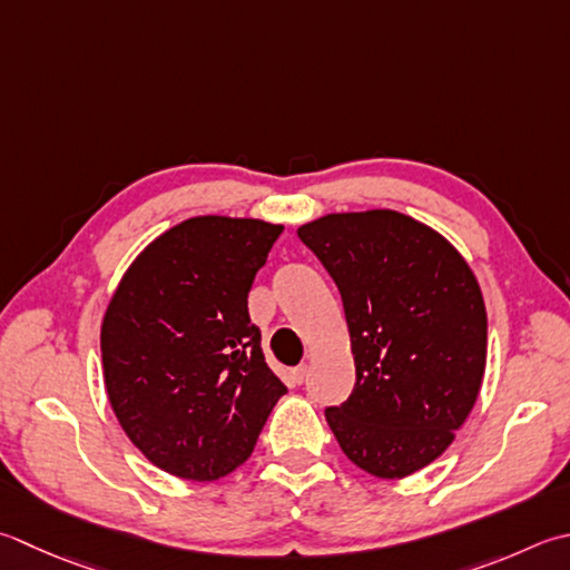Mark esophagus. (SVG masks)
Here are the masks:
<instances>
[{"mask_svg":"<svg viewBox=\"0 0 570 570\" xmlns=\"http://www.w3.org/2000/svg\"><path fill=\"white\" fill-rule=\"evenodd\" d=\"M308 377V365L306 363H301V365H296L294 371H292V381L296 383V385H301Z\"/></svg>","mask_w":570,"mask_h":570,"instance_id":"esophagus-1","label":"esophagus"}]
</instances>
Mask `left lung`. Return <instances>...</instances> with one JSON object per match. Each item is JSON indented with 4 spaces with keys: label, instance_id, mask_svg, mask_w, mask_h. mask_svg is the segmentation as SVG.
<instances>
[{
    "label": "left lung",
    "instance_id": "obj_1",
    "mask_svg": "<svg viewBox=\"0 0 570 570\" xmlns=\"http://www.w3.org/2000/svg\"><path fill=\"white\" fill-rule=\"evenodd\" d=\"M336 282L355 387L326 407L345 456L403 479L450 448L487 365V308L470 264L422 222L395 209L341 212L298 227Z\"/></svg>",
    "mask_w": 570,
    "mask_h": 570
}]
</instances>
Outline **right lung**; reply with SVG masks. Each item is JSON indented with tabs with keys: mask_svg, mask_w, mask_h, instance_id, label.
<instances>
[{
	"mask_svg": "<svg viewBox=\"0 0 570 570\" xmlns=\"http://www.w3.org/2000/svg\"><path fill=\"white\" fill-rule=\"evenodd\" d=\"M282 232L262 219H185L138 254L110 298L100 326L110 407L167 474L212 482L237 470L286 393L247 308Z\"/></svg>",
	"mask_w": 570,
	"mask_h": 570,
	"instance_id": "obj_1",
	"label": "right lung"
}]
</instances>
